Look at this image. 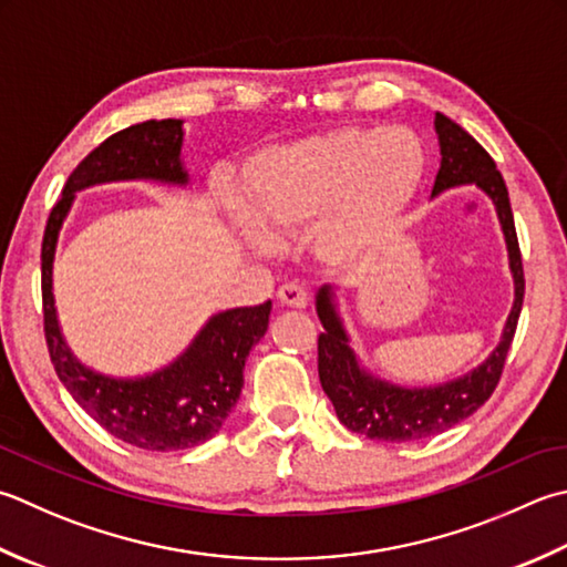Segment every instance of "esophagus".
I'll return each mask as SVG.
<instances>
[{
	"label": "esophagus",
	"instance_id": "obj_1",
	"mask_svg": "<svg viewBox=\"0 0 567 567\" xmlns=\"http://www.w3.org/2000/svg\"><path fill=\"white\" fill-rule=\"evenodd\" d=\"M277 299H280V305H285V307L305 309L309 305V292L302 285L290 282V285H282L280 290H277Z\"/></svg>",
	"mask_w": 567,
	"mask_h": 567
}]
</instances>
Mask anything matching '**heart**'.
<instances>
[{
	"label": "heart",
	"instance_id": "heart-1",
	"mask_svg": "<svg viewBox=\"0 0 567 567\" xmlns=\"http://www.w3.org/2000/svg\"><path fill=\"white\" fill-rule=\"evenodd\" d=\"M425 150L413 130L339 127L255 157L243 172L246 206L275 238L315 226L321 260L365 258L417 194Z\"/></svg>",
	"mask_w": 567,
	"mask_h": 567
}]
</instances>
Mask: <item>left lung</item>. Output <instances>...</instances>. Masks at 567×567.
<instances>
[{
    "mask_svg": "<svg viewBox=\"0 0 567 567\" xmlns=\"http://www.w3.org/2000/svg\"><path fill=\"white\" fill-rule=\"evenodd\" d=\"M435 130L440 137L442 162L435 176V186H432V196L452 186L476 184L492 198L506 236L516 299L506 321L502 343H498L492 357L480 369L462 375L457 381L435 388H401L375 379V375L361 369L353 351L349 349L347 331L341 327L334 302H331V290L321 287L317 295V315L321 324H324V331H321L317 341L319 381L329 401L334 403L341 423L351 432H359V435L371 440L417 442L440 435V432L454 427L476 413L489 401L498 379H502L506 353L512 349L520 307H524V262H520V248L504 176L496 169V162L489 157V152L467 130H462L457 122L437 113Z\"/></svg>",
    "mask_w": 567,
    "mask_h": 567,
    "instance_id": "1",
    "label": "left lung"
}]
</instances>
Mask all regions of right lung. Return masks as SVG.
Here are the masks:
<instances>
[{
  "instance_id": "obj_1",
  "label": "right lung",
  "mask_w": 567,
  "mask_h": 567,
  "mask_svg": "<svg viewBox=\"0 0 567 567\" xmlns=\"http://www.w3.org/2000/svg\"><path fill=\"white\" fill-rule=\"evenodd\" d=\"M182 135V120H147L97 144L65 182L41 243L43 334L55 373L100 427L127 445L152 452L196 447L226 423L240 398L248 353L268 331L272 302L216 315L172 365L144 379L117 381L85 369L65 347L55 319L51 270L55 240L75 192L117 179L186 184L179 159Z\"/></svg>"
}]
</instances>
